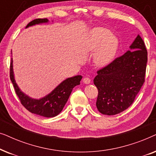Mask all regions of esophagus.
<instances>
[{
    "mask_svg": "<svg viewBox=\"0 0 156 156\" xmlns=\"http://www.w3.org/2000/svg\"><path fill=\"white\" fill-rule=\"evenodd\" d=\"M83 82L86 84H90L91 80H90V79L88 77H84V79H83Z\"/></svg>",
    "mask_w": 156,
    "mask_h": 156,
    "instance_id": "esophagus-1",
    "label": "esophagus"
}]
</instances>
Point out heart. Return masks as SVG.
<instances>
[{
	"instance_id": "b5f03b06",
	"label": "heart",
	"mask_w": 156,
	"mask_h": 156,
	"mask_svg": "<svg viewBox=\"0 0 156 156\" xmlns=\"http://www.w3.org/2000/svg\"><path fill=\"white\" fill-rule=\"evenodd\" d=\"M119 48V40L109 30L97 27L91 33L88 50L94 52V62L99 67H104L114 60Z\"/></svg>"
}]
</instances>
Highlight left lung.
<instances>
[{"label": "left lung", "mask_w": 156, "mask_h": 156, "mask_svg": "<svg viewBox=\"0 0 156 156\" xmlns=\"http://www.w3.org/2000/svg\"><path fill=\"white\" fill-rule=\"evenodd\" d=\"M122 56L97 72V107L100 113L115 115L133 104L145 82L148 53L139 35Z\"/></svg>", "instance_id": "8db88e82"}]
</instances>
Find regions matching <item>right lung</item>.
Here are the masks:
<instances>
[{"label": "right lung", "mask_w": 156, "mask_h": 156, "mask_svg": "<svg viewBox=\"0 0 156 156\" xmlns=\"http://www.w3.org/2000/svg\"><path fill=\"white\" fill-rule=\"evenodd\" d=\"M49 20L47 18L35 19L29 23L25 28L35 25L48 23ZM12 58H11L10 67V78L13 84L15 91L20 100L23 106L33 114L39 116L50 118L58 115L62 111L64 106L67 103L72 89L76 85L80 84L82 76L76 75L66 79L58 86L55 87L50 94L40 99H33L25 94L20 90L15 80Z\"/></svg>", "instance_id": "right-lung-1"}]
</instances>
